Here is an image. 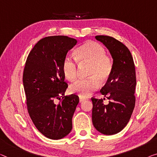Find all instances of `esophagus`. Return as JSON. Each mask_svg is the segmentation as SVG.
<instances>
[{"label":"esophagus","instance_id":"1","mask_svg":"<svg viewBox=\"0 0 157 157\" xmlns=\"http://www.w3.org/2000/svg\"><path fill=\"white\" fill-rule=\"evenodd\" d=\"M87 100H88V98H83V97H80V98H79V102H83V101Z\"/></svg>","mask_w":157,"mask_h":157}]
</instances>
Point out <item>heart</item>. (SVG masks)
Wrapping results in <instances>:
<instances>
[{
    "label": "heart",
    "mask_w": 157,
    "mask_h": 157,
    "mask_svg": "<svg viewBox=\"0 0 157 157\" xmlns=\"http://www.w3.org/2000/svg\"><path fill=\"white\" fill-rule=\"evenodd\" d=\"M76 59L80 64H88L89 67L88 78L79 79L72 84L69 90L81 97L90 95L97 90L101 83L109 78L112 72L113 61L102 45L94 41H87L76 50ZM62 71L65 78L73 81L77 76L76 60L70 56L65 57L62 63Z\"/></svg>",
    "instance_id": "b5f03b06"
}]
</instances>
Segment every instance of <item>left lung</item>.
<instances>
[{
    "label": "left lung",
    "instance_id": "obj_1",
    "mask_svg": "<svg viewBox=\"0 0 157 157\" xmlns=\"http://www.w3.org/2000/svg\"><path fill=\"white\" fill-rule=\"evenodd\" d=\"M103 43L113 59V69L100 93L109 100L105 105L103 100L92 98V121L95 129L107 136L121 131L128 123L133 112L136 86V69L131 52L126 45L107 36H96Z\"/></svg>",
    "mask_w": 157,
    "mask_h": 157
}]
</instances>
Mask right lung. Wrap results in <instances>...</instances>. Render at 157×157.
Masks as SVG:
<instances>
[{"label": "right lung", "instance_id": "1", "mask_svg": "<svg viewBox=\"0 0 157 157\" xmlns=\"http://www.w3.org/2000/svg\"><path fill=\"white\" fill-rule=\"evenodd\" d=\"M78 42L65 36L42 38L26 59L23 85L28 112L36 128L52 140L66 137L72 129V117L79 102L78 96H65L62 63L67 52ZM63 98L59 105L55 98Z\"/></svg>", "mask_w": 157, "mask_h": 157}]
</instances>
